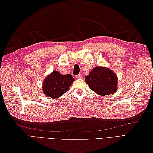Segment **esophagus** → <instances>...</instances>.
<instances>
[{
  "label": "esophagus",
  "instance_id": "34e87169",
  "mask_svg": "<svg viewBox=\"0 0 153 153\" xmlns=\"http://www.w3.org/2000/svg\"><path fill=\"white\" fill-rule=\"evenodd\" d=\"M82 76L81 74H78V75H76V77L77 78H82Z\"/></svg>",
  "mask_w": 153,
  "mask_h": 153
}]
</instances>
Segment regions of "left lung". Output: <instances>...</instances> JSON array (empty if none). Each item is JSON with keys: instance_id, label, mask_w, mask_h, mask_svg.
<instances>
[{"instance_id": "8db88e82", "label": "left lung", "mask_w": 153, "mask_h": 153, "mask_svg": "<svg viewBox=\"0 0 153 153\" xmlns=\"http://www.w3.org/2000/svg\"><path fill=\"white\" fill-rule=\"evenodd\" d=\"M85 81L90 89L101 96L112 94L117 91V76L110 69L96 66L92 69Z\"/></svg>"}]
</instances>
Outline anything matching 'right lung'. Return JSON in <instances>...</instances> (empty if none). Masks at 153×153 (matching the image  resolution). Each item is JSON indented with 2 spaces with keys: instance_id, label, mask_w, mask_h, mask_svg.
Returning a JSON list of instances; mask_svg holds the SVG:
<instances>
[{
  "instance_id": "obj_1",
  "label": "right lung",
  "mask_w": 153,
  "mask_h": 153,
  "mask_svg": "<svg viewBox=\"0 0 153 153\" xmlns=\"http://www.w3.org/2000/svg\"><path fill=\"white\" fill-rule=\"evenodd\" d=\"M74 78L71 74L62 75L53 71L48 75L43 82L42 89L48 98L56 99L69 91Z\"/></svg>"
}]
</instances>
